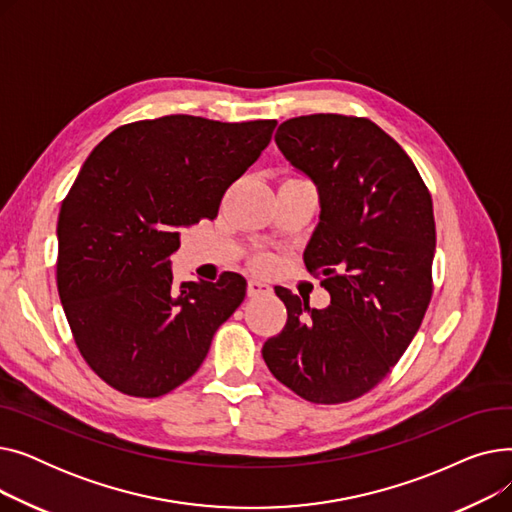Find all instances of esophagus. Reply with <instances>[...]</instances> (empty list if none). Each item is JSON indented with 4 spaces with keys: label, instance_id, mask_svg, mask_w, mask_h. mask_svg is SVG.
Here are the masks:
<instances>
[{
    "label": "esophagus",
    "instance_id": "esophagus-1",
    "mask_svg": "<svg viewBox=\"0 0 512 512\" xmlns=\"http://www.w3.org/2000/svg\"><path fill=\"white\" fill-rule=\"evenodd\" d=\"M247 294H249V297H261V294H272V286L265 284V282H259V280H249Z\"/></svg>",
    "mask_w": 512,
    "mask_h": 512
}]
</instances>
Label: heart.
<instances>
[{
  "label": "heart",
  "mask_w": 512,
  "mask_h": 512,
  "mask_svg": "<svg viewBox=\"0 0 512 512\" xmlns=\"http://www.w3.org/2000/svg\"><path fill=\"white\" fill-rule=\"evenodd\" d=\"M253 263H255V267H259V270H267V267L272 265V259L267 257V255H257Z\"/></svg>",
  "instance_id": "obj_1"
}]
</instances>
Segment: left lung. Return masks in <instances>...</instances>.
Returning a JSON list of instances; mask_svg holds the SVG:
<instances>
[{
  "mask_svg": "<svg viewBox=\"0 0 512 512\" xmlns=\"http://www.w3.org/2000/svg\"><path fill=\"white\" fill-rule=\"evenodd\" d=\"M276 145L319 191L305 265L324 276L332 303L311 309L309 299L278 286L288 319L261 353L294 394L340 405L386 378L432 301V195L405 149L367 118H290Z\"/></svg>",
  "mask_w": 512,
  "mask_h": 512,
  "instance_id": "left-lung-1",
  "label": "left lung"
}]
</instances>
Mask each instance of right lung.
Returning a JSON list of instances; mask_svg holds the SVG:
<instances>
[{
    "mask_svg": "<svg viewBox=\"0 0 512 512\" xmlns=\"http://www.w3.org/2000/svg\"><path fill=\"white\" fill-rule=\"evenodd\" d=\"M276 120L164 116L91 151L58 218V292L87 365L114 390L157 398L201 367L247 280L174 284L180 230L213 220L228 186L270 145Z\"/></svg>",
    "mask_w": 512,
    "mask_h": 512,
    "instance_id": "right-lung-1",
    "label": "right lung"
}]
</instances>
